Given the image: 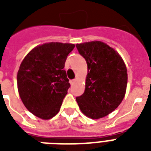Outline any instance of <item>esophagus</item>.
I'll return each instance as SVG.
<instances>
[{
	"label": "esophagus",
	"instance_id": "esophagus-1",
	"mask_svg": "<svg viewBox=\"0 0 151 151\" xmlns=\"http://www.w3.org/2000/svg\"><path fill=\"white\" fill-rule=\"evenodd\" d=\"M76 79H73V80H71L70 81V85H74V83L76 82Z\"/></svg>",
	"mask_w": 151,
	"mask_h": 151
}]
</instances>
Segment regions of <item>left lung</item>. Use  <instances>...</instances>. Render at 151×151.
<instances>
[{"mask_svg":"<svg viewBox=\"0 0 151 151\" xmlns=\"http://www.w3.org/2000/svg\"><path fill=\"white\" fill-rule=\"evenodd\" d=\"M76 47L88 65L85 92L76 100L85 116L99 119L113 112L124 99L126 66L118 52L103 41L77 44Z\"/></svg>","mask_w":151,"mask_h":151,"instance_id":"8db88e82","label":"left lung"}]
</instances>
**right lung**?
I'll return each instance as SVG.
<instances>
[{
    "instance_id": "right-lung-1",
    "label": "right lung",
    "mask_w": 151,
    "mask_h": 151,
    "mask_svg": "<svg viewBox=\"0 0 151 151\" xmlns=\"http://www.w3.org/2000/svg\"><path fill=\"white\" fill-rule=\"evenodd\" d=\"M73 44L49 42L36 46L25 56L17 73L22 103L36 117L51 119L59 113L70 83L63 70Z\"/></svg>"
}]
</instances>
